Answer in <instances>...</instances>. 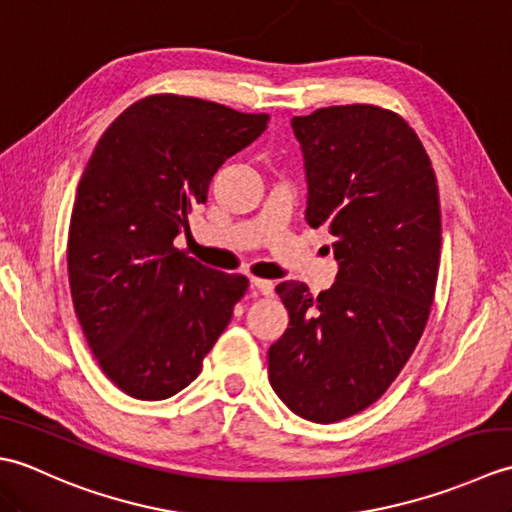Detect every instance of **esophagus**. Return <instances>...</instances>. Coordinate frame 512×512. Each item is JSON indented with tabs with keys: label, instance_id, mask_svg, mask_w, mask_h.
Segmentation results:
<instances>
[{
	"label": "esophagus",
	"instance_id": "esophagus-1",
	"mask_svg": "<svg viewBox=\"0 0 512 512\" xmlns=\"http://www.w3.org/2000/svg\"><path fill=\"white\" fill-rule=\"evenodd\" d=\"M250 286H253L257 292H262V295H273V290H275V284L273 281H268V279H257V277H253L250 279Z\"/></svg>",
	"mask_w": 512,
	"mask_h": 512
}]
</instances>
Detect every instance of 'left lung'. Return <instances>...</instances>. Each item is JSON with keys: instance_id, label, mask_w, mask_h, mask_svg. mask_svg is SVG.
Instances as JSON below:
<instances>
[{"instance_id": "obj_1", "label": "left lung", "mask_w": 512, "mask_h": 512, "mask_svg": "<svg viewBox=\"0 0 512 512\" xmlns=\"http://www.w3.org/2000/svg\"><path fill=\"white\" fill-rule=\"evenodd\" d=\"M308 182L306 222L325 226L339 273L312 297L281 281L288 330L268 350L275 394L297 416L336 422L385 394L427 325L442 224L438 182L416 132L374 105L292 118Z\"/></svg>"}]
</instances>
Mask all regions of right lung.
<instances>
[{
  "mask_svg": "<svg viewBox=\"0 0 512 512\" xmlns=\"http://www.w3.org/2000/svg\"><path fill=\"white\" fill-rule=\"evenodd\" d=\"M268 127L191 96L156 94L105 129L76 187L68 273L76 317L105 376L138 400L187 387L248 279L173 246L224 162Z\"/></svg>",
  "mask_w": 512,
  "mask_h": 512,
  "instance_id": "add662e5",
  "label": "right lung"
}]
</instances>
